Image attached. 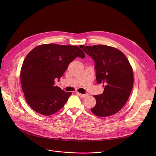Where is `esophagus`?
Wrapping results in <instances>:
<instances>
[{
  "label": "esophagus",
  "mask_w": 156,
  "mask_h": 156,
  "mask_svg": "<svg viewBox=\"0 0 156 156\" xmlns=\"http://www.w3.org/2000/svg\"><path fill=\"white\" fill-rule=\"evenodd\" d=\"M76 94H77L79 96H80L81 97H82V98H85V97H86L88 96V94H80V93H78V92H77Z\"/></svg>",
  "instance_id": "esophagus-1"
}]
</instances>
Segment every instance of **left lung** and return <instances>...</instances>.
<instances>
[{
	"label": "left lung",
	"instance_id": "8db88e82",
	"mask_svg": "<svg viewBox=\"0 0 156 156\" xmlns=\"http://www.w3.org/2000/svg\"><path fill=\"white\" fill-rule=\"evenodd\" d=\"M81 48L95 61L97 83L105 85L102 94L94 95L96 105L91 111L99 117L112 116L122 108L132 92V66L125 55L114 47L97 45H81Z\"/></svg>",
	"mask_w": 156,
	"mask_h": 156
}]
</instances>
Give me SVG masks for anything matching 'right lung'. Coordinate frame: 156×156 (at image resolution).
Segmentation results:
<instances>
[{"mask_svg": "<svg viewBox=\"0 0 156 156\" xmlns=\"http://www.w3.org/2000/svg\"><path fill=\"white\" fill-rule=\"evenodd\" d=\"M76 57H85L79 47L55 44L38 45L27 54L21 69L20 80L24 98L32 109L50 116L66 103L72 93L55 86V80L60 79Z\"/></svg>", "mask_w": 156, "mask_h": 156, "instance_id": "right-lung-1", "label": "right lung"}]
</instances>
